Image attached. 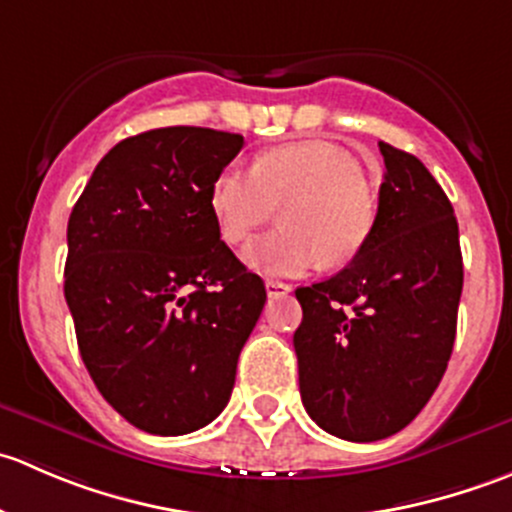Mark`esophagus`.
Here are the masks:
<instances>
[{
  "label": "esophagus",
  "instance_id": "obj_1",
  "mask_svg": "<svg viewBox=\"0 0 512 512\" xmlns=\"http://www.w3.org/2000/svg\"><path fill=\"white\" fill-rule=\"evenodd\" d=\"M265 289H267V297H285V294L292 292V287L285 285V282H280V280H267Z\"/></svg>",
  "mask_w": 512,
  "mask_h": 512
}]
</instances>
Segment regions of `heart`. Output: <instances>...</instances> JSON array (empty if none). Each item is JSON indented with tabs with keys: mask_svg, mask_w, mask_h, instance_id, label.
Returning <instances> with one entry per match:
<instances>
[{
	"mask_svg": "<svg viewBox=\"0 0 512 512\" xmlns=\"http://www.w3.org/2000/svg\"><path fill=\"white\" fill-rule=\"evenodd\" d=\"M285 200L287 227L242 250V262L262 275L294 277L324 260L332 265L352 260L376 220L361 165L327 141L282 143L260 153L252 165H225L210 188V210L230 245L247 240Z\"/></svg>",
	"mask_w": 512,
	"mask_h": 512,
	"instance_id": "b5f03b06",
	"label": "heart"
}]
</instances>
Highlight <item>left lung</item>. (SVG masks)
<instances>
[{
    "label": "left lung",
    "mask_w": 512,
    "mask_h": 512,
    "mask_svg": "<svg viewBox=\"0 0 512 512\" xmlns=\"http://www.w3.org/2000/svg\"><path fill=\"white\" fill-rule=\"evenodd\" d=\"M369 237L334 277L297 287L299 394L344 441L394 436L421 414L456 339L463 257L451 200L426 165L381 141Z\"/></svg>",
    "instance_id": "8db88e82"
}]
</instances>
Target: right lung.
<instances>
[{
	"instance_id": "1",
	"label": "right lung",
	"mask_w": 512,
	"mask_h": 512,
	"mask_svg": "<svg viewBox=\"0 0 512 512\" xmlns=\"http://www.w3.org/2000/svg\"><path fill=\"white\" fill-rule=\"evenodd\" d=\"M240 133L153 128L116 143L71 210L64 294L103 399L156 436L208 426L230 401L265 282L220 240L210 188Z\"/></svg>"
}]
</instances>
